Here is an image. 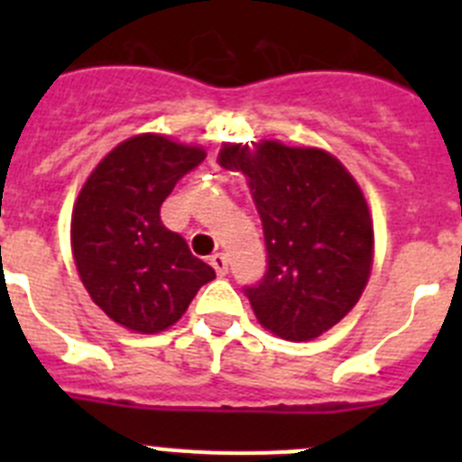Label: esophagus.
I'll use <instances>...</instances> for the list:
<instances>
[{
  "label": "esophagus",
  "mask_w": 462,
  "mask_h": 462,
  "mask_svg": "<svg viewBox=\"0 0 462 462\" xmlns=\"http://www.w3.org/2000/svg\"><path fill=\"white\" fill-rule=\"evenodd\" d=\"M210 266L215 268V273H217L219 277H224L228 273V259L224 254H215L210 256Z\"/></svg>",
  "instance_id": "34e87169"
}]
</instances>
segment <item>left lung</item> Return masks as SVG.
Returning <instances> with one entry per match:
<instances>
[{
	"instance_id": "1",
	"label": "left lung",
	"mask_w": 462,
	"mask_h": 462,
	"mask_svg": "<svg viewBox=\"0 0 462 462\" xmlns=\"http://www.w3.org/2000/svg\"><path fill=\"white\" fill-rule=\"evenodd\" d=\"M219 166L247 178L263 224L268 271L245 287L263 328L319 337L358 303L373 268V217L361 187L333 154L261 141L222 145Z\"/></svg>"
}]
</instances>
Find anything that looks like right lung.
<instances>
[{"label": "right lung", "instance_id": "1", "mask_svg": "<svg viewBox=\"0 0 462 462\" xmlns=\"http://www.w3.org/2000/svg\"><path fill=\"white\" fill-rule=\"evenodd\" d=\"M203 159V148L141 134L110 150L80 189L71 215L73 261L89 298L125 328H169L215 280L159 217L175 182Z\"/></svg>", "mask_w": 462, "mask_h": 462}]
</instances>
